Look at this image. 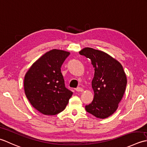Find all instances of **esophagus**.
Segmentation results:
<instances>
[{
	"instance_id": "obj_1",
	"label": "esophagus",
	"mask_w": 147,
	"mask_h": 147,
	"mask_svg": "<svg viewBox=\"0 0 147 147\" xmlns=\"http://www.w3.org/2000/svg\"><path fill=\"white\" fill-rule=\"evenodd\" d=\"M76 91L77 92H83L84 91V89L81 88H77L76 89Z\"/></svg>"
}]
</instances>
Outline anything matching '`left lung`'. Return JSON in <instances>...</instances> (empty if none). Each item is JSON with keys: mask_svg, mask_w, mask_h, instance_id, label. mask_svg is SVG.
<instances>
[{"mask_svg": "<svg viewBox=\"0 0 147 147\" xmlns=\"http://www.w3.org/2000/svg\"><path fill=\"white\" fill-rule=\"evenodd\" d=\"M79 54L90 59L94 68L92 80L94 98L86 111L99 119L112 115L119 107L127 84V77L120 63L102 51L85 47Z\"/></svg>", "mask_w": 147, "mask_h": 147, "instance_id": "8db88e82", "label": "left lung"}]
</instances>
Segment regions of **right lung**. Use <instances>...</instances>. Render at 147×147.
<instances>
[{"label": "right lung", "mask_w": 147, "mask_h": 147, "mask_svg": "<svg viewBox=\"0 0 147 147\" xmlns=\"http://www.w3.org/2000/svg\"><path fill=\"white\" fill-rule=\"evenodd\" d=\"M70 53L54 49L35 61L26 71L24 90L38 112L55 115L63 111L73 92L65 88L61 67Z\"/></svg>", "instance_id": "add662e5"}]
</instances>
